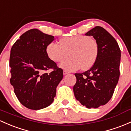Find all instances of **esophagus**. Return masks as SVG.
<instances>
[{
    "instance_id": "1",
    "label": "esophagus",
    "mask_w": 131,
    "mask_h": 131,
    "mask_svg": "<svg viewBox=\"0 0 131 131\" xmlns=\"http://www.w3.org/2000/svg\"><path fill=\"white\" fill-rule=\"evenodd\" d=\"M68 74V71H66V70H64V71H63V74H64V75H66V74Z\"/></svg>"
}]
</instances>
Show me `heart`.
<instances>
[{
    "instance_id": "obj_1",
    "label": "heart",
    "mask_w": 131,
    "mask_h": 131,
    "mask_svg": "<svg viewBox=\"0 0 131 131\" xmlns=\"http://www.w3.org/2000/svg\"><path fill=\"white\" fill-rule=\"evenodd\" d=\"M60 43L51 42L48 44L46 51L48 57L55 63H60L70 58L60 64L68 71L80 69L87 70L95 63L99 53V47L95 40L86 35H78L61 38Z\"/></svg>"
}]
</instances>
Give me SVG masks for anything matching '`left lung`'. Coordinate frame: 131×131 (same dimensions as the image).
<instances>
[{
    "mask_svg": "<svg viewBox=\"0 0 131 131\" xmlns=\"http://www.w3.org/2000/svg\"><path fill=\"white\" fill-rule=\"evenodd\" d=\"M93 36L99 47L94 65L83 73H75L77 83L73 86L74 96L87 108H97L108 103L118 83L121 50L108 31L96 26L85 34Z\"/></svg>",
    "mask_w": 131,
    "mask_h": 131,
    "instance_id": "obj_1",
    "label": "left lung"
}]
</instances>
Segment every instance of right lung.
<instances>
[{"instance_id":"1","label":"right lung","mask_w":131,"mask_h":131,"mask_svg":"<svg viewBox=\"0 0 131 131\" xmlns=\"http://www.w3.org/2000/svg\"><path fill=\"white\" fill-rule=\"evenodd\" d=\"M39 30L23 34L10 50V84L22 105L38 110L53 103L57 87L63 79V70L48 57L46 48L54 40ZM53 69L51 73L45 71Z\"/></svg>"}]
</instances>
